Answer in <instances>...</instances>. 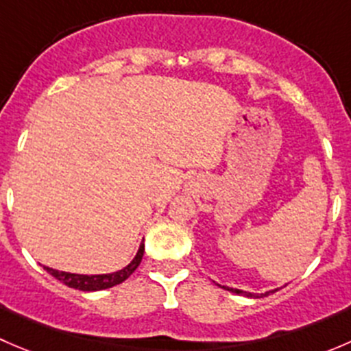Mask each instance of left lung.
<instances>
[{
	"label": "left lung",
	"mask_w": 351,
	"mask_h": 351,
	"mask_svg": "<svg viewBox=\"0 0 351 351\" xmlns=\"http://www.w3.org/2000/svg\"><path fill=\"white\" fill-rule=\"evenodd\" d=\"M221 287H222V289L229 290V292L238 293V295H244V297H251V299H261V297H267V295H270V293L277 292V290H278V289H274V290H267L265 293H253V292H246V290H241V289H232V287H226V285H221Z\"/></svg>",
	"instance_id": "left-lung-1"
}]
</instances>
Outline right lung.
<instances>
[{
    "label": "right lung",
    "mask_w": 351,
    "mask_h": 351,
    "mask_svg": "<svg viewBox=\"0 0 351 351\" xmlns=\"http://www.w3.org/2000/svg\"><path fill=\"white\" fill-rule=\"evenodd\" d=\"M144 254V243H141L139 250H137L136 256L132 258L127 267L120 268V270L112 271V274H100V275H81V274H71V271H61L54 270V268L44 267V270H47L49 274L54 278H58L59 282L71 287V289L83 290V292H97V290H105L110 289L113 285L122 284L123 280L130 277L134 274L137 267H139L141 260H143Z\"/></svg>",
    "instance_id": "add662e5"
}]
</instances>
